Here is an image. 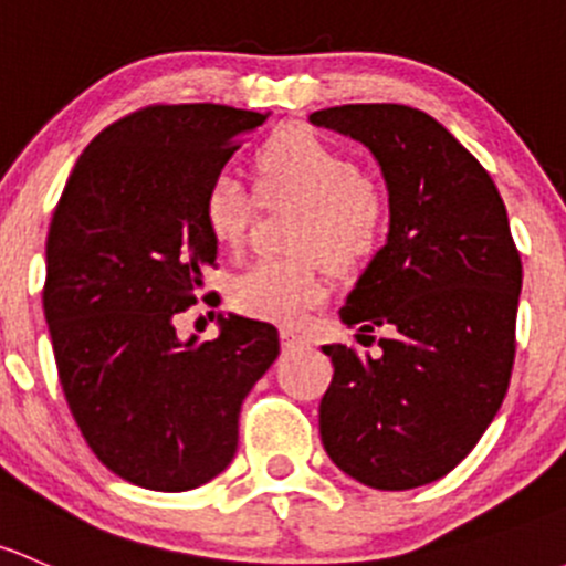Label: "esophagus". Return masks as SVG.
<instances>
[{
    "instance_id": "1",
    "label": "esophagus",
    "mask_w": 566,
    "mask_h": 566,
    "mask_svg": "<svg viewBox=\"0 0 566 566\" xmlns=\"http://www.w3.org/2000/svg\"><path fill=\"white\" fill-rule=\"evenodd\" d=\"M282 347L287 349V353H295V349H306L308 338L301 336V333H295V331H282Z\"/></svg>"
}]
</instances>
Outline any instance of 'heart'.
Listing matches in <instances>:
<instances>
[{
  "label": "heart",
  "mask_w": 566,
  "mask_h": 566,
  "mask_svg": "<svg viewBox=\"0 0 566 566\" xmlns=\"http://www.w3.org/2000/svg\"><path fill=\"white\" fill-rule=\"evenodd\" d=\"M258 192L265 203L298 200L290 258H260L233 282L241 314L276 325H301L328 298L323 258L355 268L377 252L388 224L382 189L360 176L358 163L306 127L279 129L258 151ZM258 198L230 170H219L203 195V217L213 241L241 249L252 230Z\"/></svg>",
  "instance_id": "heart-1"
}]
</instances>
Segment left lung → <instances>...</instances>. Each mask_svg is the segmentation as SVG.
<instances>
[{"label":"left lung","mask_w":566,"mask_h":566,"mask_svg":"<svg viewBox=\"0 0 566 566\" xmlns=\"http://www.w3.org/2000/svg\"><path fill=\"white\" fill-rule=\"evenodd\" d=\"M308 122L371 148L390 195L388 243L338 312L360 344L388 336L379 355L325 344L319 437L358 483L409 491L472 453L507 396L521 252L493 178L428 113L338 105Z\"/></svg>","instance_id":"8db88e82"}]
</instances>
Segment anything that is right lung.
Masks as SVG:
<instances>
[{"label": "right lung", "mask_w": 566, "mask_h": 566, "mask_svg": "<svg viewBox=\"0 0 566 566\" xmlns=\"http://www.w3.org/2000/svg\"><path fill=\"white\" fill-rule=\"evenodd\" d=\"M263 113L146 105L105 127L53 208L43 308L64 398L92 453L127 483L189 491L238 448V415L279 355V331L219 317V336L181 342L217 241L208 181Z\"/></svg>", "instance_id": "obj_1"}]
</instances>
